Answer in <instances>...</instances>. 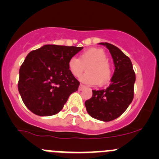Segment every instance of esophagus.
<instances>
[{"mask_svg": "<svg viewBox=\"0 0 159 159\" xmlns=\"http://www.w3.org/2000/svg\"><path fill=\"white\" fill-rule=\"evenodd\" d=\"M85 89V86L83 85V84H80L79 88H78V89H79L80 91H81V90H83V89Z\"/></svg>", "mask_w": 159, "mask_h": 159, "instance_id": "34e87169", "label": "esophagus"}]
</instances>
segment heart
<instances>
[{
  "instance_id": "b5f03b06",
  "label": "heart",
  "mask_w": 159,
  "mask_h": 159,
  "mask_svg": "<svg viewBox=\"0 0 159 159\" xmlns=\"http://www.w3.org/2000/svg\"><path fill=\"white\" fill-rule=\"evenodd\" d=\"M68 69L73 76L78 78L87 67V73L81 78L82 82L88 84H106L111 78L112 70L108 61V55L104 50L90 48L84 51L80 58L71 57L68 63Z\"/></svg>"
}]
</instances>
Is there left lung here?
<instances>
[{
	"label": "left lung",
	"instance_id": "8db88e82",
	"mask_svg": "<svg viewBox=\"0 0 159 159\" xmlns=\"http://www.w3.org/2000/svg\"><path fill=\"white\" fill-rule=\"evenodd\" d=\"M109 50L115 64L111 83L106 89L92 90V96L84 102L90 116L103 121H111L121 116L134 98L135 73L128 56L116 46L100 43Z\"/></svg>",
	"mask_w": 159,
	"mask_h": 159
}]
</instances>
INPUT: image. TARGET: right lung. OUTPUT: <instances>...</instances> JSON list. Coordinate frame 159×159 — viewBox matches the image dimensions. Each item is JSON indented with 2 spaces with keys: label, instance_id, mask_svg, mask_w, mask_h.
Returning a JSON list of instances; mask_svg holds the SVG:
<instances>
[{
  "label": "right lung",
  "instance_id": "obj_1",
  "mask_svg": "<svg viewBox=\"0 0 159 159\" xmlns=\"http://www.w3.org/2000/svg\"><path fill=\"white\" fill-rule=\"evenodd\" d=\"M83 48L46 44L30 51L19 70L18 91L25 106L39 116L63 108L80 82L70 74V58Z\"/></svg>",
  "mask_w": 159,
  "mask_h": 159
}]
</instances>
